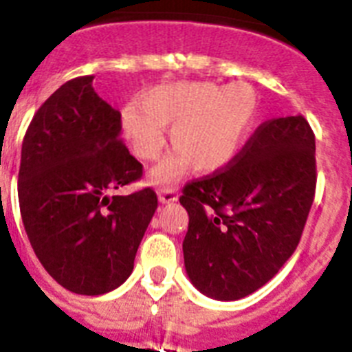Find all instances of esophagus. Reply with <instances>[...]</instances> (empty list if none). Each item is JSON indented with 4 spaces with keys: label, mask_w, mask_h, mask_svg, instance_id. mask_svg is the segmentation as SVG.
Wrapping results in <instances>:
<instances>
[{
    "label": "esophagus",
    "mask_w": 352,
    "mask_h": 352,
    "mask_svg": "<svg viewBox=\"0 0 352 352\" xmlns=\"http://www.w3.org/2000/svg\"><path fill=\"white\" fill-rule=\"evenodd\" d=\"M157 195H158V201H160L162 204L174 203V201L178 199V192H176V188H158Z\"/></svg>",
    "instance_id": "obj_1"
}]
</instances>
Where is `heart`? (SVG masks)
<instances>
[{
    "mask_svg": "<svg viewBox=\"0 0 352 352\" xmlns=\"http://www.w3.org/2000/svg\"><path fill=\"white\" fill-rule=\"evenodd\" d=\"M259 114V100L248 84L220 88L213 82L157 86L121 113V130L141 160H155L170 126L174 151L149 173L153 185H169L194 167L214 173L236 160L247 144Z\"/></svg>",
    "mask_w": 352,
    "mask_h": 352,
    "instance_id": "heart-1",
    "label": "heart"
}]
</instances>
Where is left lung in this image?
I'll return each mask as SVG.
<instances>
[{"label": "left lung", "mask_w": 352, "mask_h": 352, "mask_svg": "<svg viewBox=\"0 0 352 352\" xmlns=\"http://www.w3.org/2000/svg\"><path fill=\"white\" fill-rule=\"evenodd\" d=\"M316 138L303 116L270 120L223 170L183 188L186 275L204 296L234 301L294 254L316 194Z\"/></svg>", "instance_id": "obj_1"}]
</instances>
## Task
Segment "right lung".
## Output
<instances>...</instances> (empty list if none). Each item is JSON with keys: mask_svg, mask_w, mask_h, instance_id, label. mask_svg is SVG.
<instances>
[{"mask_svg": "<svg viewBox=\"0 0 352 352\" xmlns=\"http://www.w3.org/2000/svg\"><path fill=\"white\" fill-rule=\"evenodd\" d=\"M121 114L93 76L65 82L31 120L19 169L24 229L45 272L76 294L120 287L158 206L151 188L111 195L142 176L120 141Z\"/></svg>", "mask_w": 352, "mask_h": 352, "instance_id": "add662e5", "label": "right lung"}]
</instances>
